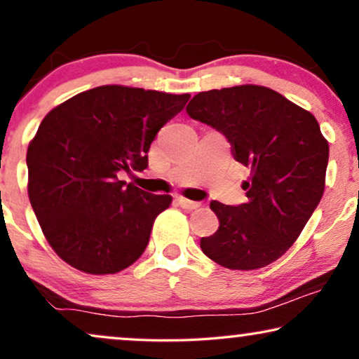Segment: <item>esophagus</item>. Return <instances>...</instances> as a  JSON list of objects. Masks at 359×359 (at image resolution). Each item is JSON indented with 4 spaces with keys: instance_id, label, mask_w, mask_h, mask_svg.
Masks as SVG:
<instances>
[{
    "instance_id": "esophagus-1",
    "label": "esophagus",
    "mask_w": 359,
    "mask_h": 359,
    "mask_svg": "<svg viewBox=\"0 0 359 359\" xmlns=\"http://www.w3.org/2000/svg\"><path fill=\"white\" fill-rule=\"evenodd\" d=\"M176 203H178L183 209H188V210H194V209L201 208L199 203H194V201H189L186 198H176Z\"/></svg>"
}]
</instances>
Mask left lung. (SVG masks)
Wrapping results in <instances>:
<instances>
[{
    "label": "left lung",
    "instance_id": "8db88e82",
    "mask_svg": "<svg viewBox=\"0 0 359 359\" xmlns=\"http://www.w3.org/2000/svg\"><path fill=\"white\" fill-rule=\"evenodd\" d=\"M186 112L225 135L233 158L247 166L248 201H212L217 232L201 250L220 266L258 269L296 242L325 189L328 142L311 112L258 85L198 93Z\"/></svg>",
    "mask_w": 359,
    "mask_h": 359
}]
</instances>
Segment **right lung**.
I'll return each instance as SVG.
<instances>
[{
	"mask_svg": "<svg viewBox=\"0 0 359 359\" xmlns=\"http://www.w3.org/2000/svg\"><path fill=\"white\" fill-rule=\"evenodd\" d=\"M189 95L97 86L53 107L27 147L29 201L58 257L88 274L119 273L140 258L170 194L119 181L144 171L149 149Z\"/></svg>",
	"mask_w": 359,
	"mask_h": 359,
	"instance_id": "1",
	"label": "right lung"
}]
</instances>
